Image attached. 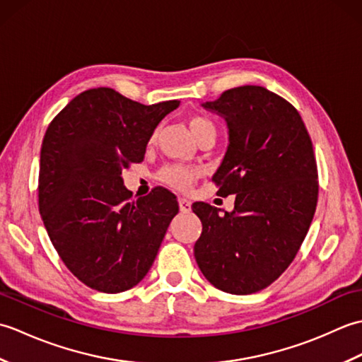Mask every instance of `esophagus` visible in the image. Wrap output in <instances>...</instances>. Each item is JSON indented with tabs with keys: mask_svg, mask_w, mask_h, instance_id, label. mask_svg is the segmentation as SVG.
<instances>
[{
	"mask_svg": "<svg viewBox=\"0 0 362 362\" xmlns=\"http://www.w3.org/2000/svg\"><path fill=\"white\" fill-rule=\"evenodd\" d=\"M179 206H180V211L182 213H189L191 211V202L188 201V199H185V197L179 199Z\"/></svg>",
	"mask_w": 362,
	"mask_h": 362,
	"instance_id": "esophagus-1",
	"label": "esophagus"
}]
</instances>
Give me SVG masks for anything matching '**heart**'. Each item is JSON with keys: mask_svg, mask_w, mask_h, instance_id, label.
Segmentation results:
<instances>
[{"mask_svg": "<svg viewBox=\"0 0 362 362\" xmlns=\"http://www.w3.org/2000/svg\"><path fill=\"white\" fill-rule=\"evenodd\" d=\"M188 126L191 129V134H193L194 136L201 134L202 130L213 127L211 122L202 117H193L189 119ZM160 177H161V180L168 183V185L175 187L179 189H188L191 185H193V182L197 177V171L196 169H188V168H182V166H169L161 171Z\"/></svg>", "mask_w": 362, "mask_h": 362, "instance_id": "b5f03b06", "label": "heart"}]
</instances>
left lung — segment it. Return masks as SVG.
<instances>
[{
	"instance_id": "8db88e82",
	"label": "left lung",
	"mask_w": 362,
	"mask_h": 362,
	"mask_svg": "<svg viewBox=\"0 0 362 362\" xmlns=\"http://www.w3.org/2000/svg\"><path fill=\"white\" fill-rule=\"evenodd\" d=\"M201 105L227 124L213 180L236 199L224 214L191 206L202 222L194 257L214 288L253 294L286 271L308 233L319 193L313 143L294 107L264 87H236Z\"/></svg>"
}]
</instances>
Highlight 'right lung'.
Listing matches in <instances>:
<instances>
[{"label": "right lung", "instance_id": "right-lung-1", "mask_svg": "<svg viewBox=\"0 0 362 362\" xmlns=\"http://www.w3.org/2000/svg\"><path fill=\"white\" fill-rule=\"evenodd\" d=\"M180 101L143 105L113 88H91L65 105L40 151L38 206L65 266L96 291L140 283L157 257L175 196L156 188L130 199L121 173L144 158L153 130Z\"/></svg>", "mask_w": 362, "mask_h": 362}]
</instances>
